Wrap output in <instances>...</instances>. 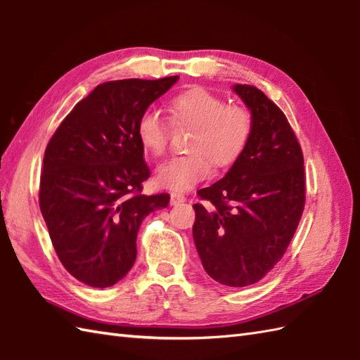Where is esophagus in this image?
<instances>
[{"mask_svg":"<svg viewBox=\"0 0 360 360\" xmlns=\"http://www.w3.org/2000/svg\"><path fill=\"white\" fill-rule=\"evenodd\" d=\"M182 202H186V196L181 195V193H172V198H170V204L172 205H179Z\"/></svg>","mask_w":360,"mask_h":360,"instance_id":"1","label":"esophagus"}]
</instances>
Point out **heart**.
Instances as JSON below:
<instances>
[{
  "mask_svg": "<svg viewBox=\"0 0 360 360\" xmlns=\"http://www.w3.org/2000/svg\"><path fill=\"white\" fill-rule=\"evenodd\" d=\"M170 111L178 124L193 127L186 150L160 164L156 170V184L173 192L193 188L217 168L233 165L246 150L254 129V117L248 108L227 105L223 97L205 88H190L170 101ZM136 134L142 147L153 156H162L168 147L170 128L155 110L141 114Z\"/></svg>",
  "mask_w": 360,
  "mask_h": 360,
  "instance_id": "1",
  "label": "heart"
}]
</instances>
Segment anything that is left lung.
<instances>
[{"mask_svg": "<svg viewBox=\"0 0 360 360\" xmlns=\"http://www.w3.org/2000/svg\"><path fill=\"white\" fill-rule=\"evenodd\" d=\"M254 117L250 141L223 179L198 190L193 240L204 271L231 288L277 264L304 209L303 153L285 114L263 91L235 85Z\"/></svg>", "mask_w": 360, "mask_h": 360, "instance_id": "8db88e82", "label": "left lung"}]
</instances>
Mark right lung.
Returning <instances> with one entry per match:
<instances>
[{
    "label": "right lung",
    "instance_id": "right-lung-1",
    "mask_svg": "<svg viewBox=\"0 0 360 360\" xmlns=\"http://www.w3.org/2000/svg\"><path fill=\"white\" fill-rule=\"evenodd\" d=\"M178 75L105 82L74 106L46 147L40 210L65 269L93 288L116 285L131 269L143 218L170 195H142L150 178L137 119Z\"/></svg>",
    "mask_w": 360,
    "mask_h": 360
}]
</instances>
